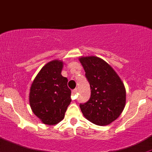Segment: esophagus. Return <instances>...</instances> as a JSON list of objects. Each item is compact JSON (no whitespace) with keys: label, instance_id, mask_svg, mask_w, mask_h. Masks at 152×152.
Instances as JSON below:
<instances>
[{"label":"esophagus","instance_id":"obj_1","mask_svg":"<svg viewBox=\"0 0 152 152\" xmlns=\"http://www.w3.org/2000/svg\"><path fill=\"white\" fill-rule=\"evenodd\" d=\"M77 94V89L75 88L72 91V95L73 96H75V95Z\"/></svg>","mask_w":152,"mask_h":152}]
</instances>
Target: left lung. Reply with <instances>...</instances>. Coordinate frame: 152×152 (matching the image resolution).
I'll return each instance as SVG.
<instances>
[{
    "label": "left lung",
    "instance_id": "1",
    "mask_svg": "<svg viewBox=\"0 0 152 152\" xmlns=\"http://www.w3.org/2000/svg\"><path fill=\"white\" fill-rule=\"evenodd\" d=\"M91 87V97L80 104L86 119L106 126L118 118L126 104V89L115 70L103 59L94 56L79 58Z\"/></svg>",
    "mask_w": 152,
    "mask_h": 152
}]
</instances>
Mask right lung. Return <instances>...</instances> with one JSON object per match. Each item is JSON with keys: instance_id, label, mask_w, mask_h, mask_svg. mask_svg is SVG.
<instances>
[{"instance_id": "add662e5", "label": "right lung", "mask_w": 152, "mask_h": 152, "mask_svg": "<svg viewBox=\"0 0 152 152\" xmlns=\"http://www.w3.org/2000/svg\"><path fill=\"white\" fill-rule=\"evenodd\" d=\"M64 63L56 59L48 62L34 78L29 94L33 113L47 125H55L64 119L71 102L68 80L61 75Z\"/></svg>"}]
</instances>
